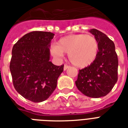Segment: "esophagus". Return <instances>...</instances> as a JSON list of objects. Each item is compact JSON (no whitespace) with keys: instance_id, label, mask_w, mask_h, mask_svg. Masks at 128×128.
Returning a JSON list of instances; mask_svg holds the SVG:
<instances>
[{"instance_id":"34e87169","label":"esophagus","mask_w":128,"mask_h":128,"mask_svg":"<svg viewBox=\"0 0 128 128\" xmlns=\"http://www.w3.org/2000/svg\"><path fill=\"white\" fill-rule=\"evenodd\" d=\"M68 68H69V66H68L67 65H64V67H63V69H64V71H65V70H67Z\"/></svg>"}]
</instances>
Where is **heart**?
I'll return each mask as SVG.
<instances>
[{"label":"heart","mask_w":128,"mask_h":128,"mask_svg":"<svg viewBox=\"0 0 128 128\" xmlns=\"http://www.w3.org/2000/svg\"><path fill=\"white\" fill-rule=\"evenodd\" d=\"M99 44L94 36L86 34H70L60 38L57 44H52L50 53L57 58L68 53L70 62L80 68L90 65L96 60Z\"/></svg>","instance_id":"1"}]
</instances>
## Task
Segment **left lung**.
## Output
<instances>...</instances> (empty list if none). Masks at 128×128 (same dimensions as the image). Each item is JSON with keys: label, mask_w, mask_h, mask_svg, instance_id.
I'll list each match as a JSON object with an SVG mask.
<instances>
[{"label": "left lung", "mask_w": 128, "mask_h": 128, "mask_svg": "<svg viewBox=\"0 0 128 128\" xmlns=\"http://www.w3.org/2000/svg\"><path fill=\"white\" fill-rule=\"evenodd\" d=\"M89 31L98 40V55L94 63L79 71L75 85L85 96L99 98L108 95L116 84L118 59L114 42L106 34L95 28Z\"/></svg>", "instance_id": "1"}]
</instances>
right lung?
Listing matches in <instances>:
<instances>
[{
    "mask_svg": "<svg viewBox=\"0 0 128 128\" xmlns=\"http://www.w3.org/2000/svg\"><path fill=\"white\" fill-rule=\"evenodd\" d=\"M55 34L32 31L24 34L12 50L10 63L14 87L23 98L39 103L47 100L57 87L64 65L50 61V46Z\"/></svg>",
    "mask_w": 128,
    "mask_h": 128,
    "instance_id": "1",
    "label": "right lung"
}]
</instances>
